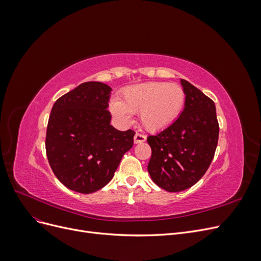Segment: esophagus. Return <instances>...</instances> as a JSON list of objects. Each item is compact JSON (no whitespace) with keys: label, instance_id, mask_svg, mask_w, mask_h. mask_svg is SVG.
I'll return each instance as SVG.
<instances>
[{"label":"esophagus","instance_id":"34e87169","mask_svg":"<svg viewBox=\"0 0 261 261\" xmlns=\"http://www.w3.org/2000/svg\"><path fill=\"white\" fill-rule=\"evenodd\" d=\"M144 141H146V136L141 135V134H139V133H136L135 137H134V143L141 144V143H144Z\"/></svg>","mask_w":261,"mask_h":261}]
</instances>
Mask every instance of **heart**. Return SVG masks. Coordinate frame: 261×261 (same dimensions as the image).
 <instances>
[{"instance_id": "1", "label": "heart", "mask_w": 261, "mask_h": 261, "mask_svg": "<svg viewBox=\"0 0 261 261\" xmlns=\"http://www.w3.org/2000/svg\"><path fill=\"white\" fill-rule=\"evenodd\" d=\"M185 103V91L177 84L150 82L126 88L120 101L110 102V111L121 123L128 124L138 114L143 127L151 133L163 130L176 121Z\"/></svg>"}]
</instances>
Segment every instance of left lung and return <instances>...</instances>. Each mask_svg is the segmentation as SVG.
<instances>
[{"label": "left lung", "instance_id": "left-lung-1", "mask_svg": "<svg viewBox=\"0 0 261 261\" xmlns=\"http://www.w3.org/2000/svg\"><path fill=\"white\" fill-rule=\"evenodd\" d=\"M185 106L169 127L149 136L148 172L164 191H185L198 181L215 156L219 138L216 105L191 83L180 80Z\"/></svg>", "mask_w": 261, "mask_h": 261}]
</instances>
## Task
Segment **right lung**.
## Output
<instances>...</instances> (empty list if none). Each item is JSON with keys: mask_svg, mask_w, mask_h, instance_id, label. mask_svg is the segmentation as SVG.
I'll use <instances>...</instances> for the list:
<instances>
[{"mask_svg": "<svg viewBox=\"0 0 261 261\" xmlns=\"http://www.w3.org/2000/svg\"><path fill=\"white\" fill-rule=\"evenodd\" d=\"M112 88L87 82L55 101L45 137L50 167L63 185L91 194L112 179L135 132L114 128L108 111Z\"/></svg>", "mask_w": 261, "mask_h": 261, "instance_id": "right-lung-1", "label": "right lung"}]
</instances>
